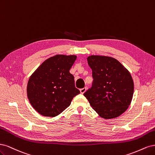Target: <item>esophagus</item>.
<instances>
[{"label": "esophagus", "mask_w": 155, "mask_h": 155, "mask_svg": "<svg viewBox=\"0 0 155 155\" xmlns=\"http://www.w3.org/2000/svg\"><path fill=\"white\" fill-rule=\"evenodd\" d=\"M86 87H84V88H82V89H80V91H81V93H84L85 92H86Z\"/></svg>", "instance_id": "1"}]
</instances>
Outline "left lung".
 I'll use <instances>...</instances> for the list:
<instances>
[{"mask_svg": "<svg viewBox=\"0 0 155 155\" xmlns=\"http://www.w3.org/2000/svg\"><path fill=\"white\" fill-rule=\"evenodd\" d=\"M87 60L93 82L84 95L100 117H119L127 110L133 98L134 83L130 73L112 57L91 55Z\"/></svg>", "mask_w": 155, "mask_h": 155, "instance_id": "8db88e82", "label": "left lung"}]
</instances>
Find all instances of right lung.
<instances>
[{
  "mask_svg": "<svg viewBox=\"0 0 155 155\" xmlns=\"http://www.w3.org/2000/svg\"><path fill=\"white\" fill-rule=\"evenodd\" d=\"M76 59V55L57 54L46 60L29 77L28 98L41 115H58L81 93L74 86V77L69 73Z\"/></svg>",
  "mask_w": 155,
  "mask_h": 155,
  "instance_id": "right-lung-1",
  "label": "right lung"
}]
</instances>
